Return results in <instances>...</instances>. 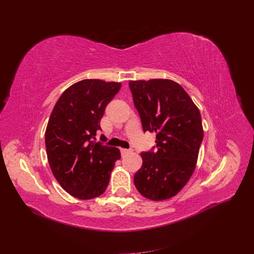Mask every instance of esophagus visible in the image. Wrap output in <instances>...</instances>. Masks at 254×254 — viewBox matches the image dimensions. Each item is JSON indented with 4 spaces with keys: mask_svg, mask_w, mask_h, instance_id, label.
Masks as SVG:
<instances>
[{
    "mask_svg": "<svg viewBox=\"0 0 254 254\" xmlns=\"http://www.w3.org/2000/svg\"><path fill=\"white\" fill-rule=\"evenodd\" d=\"M132 151V149H127V148H121V153L123 156L124 155H126V153H129V152H131Z\"/></svg>",
    "mask_w": 254,
    "mask_h": 254,
    "instance_id": "1",
    "label": "esophagus"
}]
</instances>
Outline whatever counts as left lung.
<instances>
[{
	"label": "left lung",
	"mask_w": 254,
	"mask_h": 254,
	"mask_svg": "<svg viewBox=\"0 0 254 254\" xmlns=\"http://www.w3.org/2000/svg\"><path fill=\"white\" fill-rule=\"evenodd\" d=\"M144 132H156V149L142 152L134 174L140 194L160 201L177 195L193 175L203 139L201 115L179 83L171 79L130 80ZM155 148V147H153Z\"/></svg>",
	"instance_id": "left-lung-1"
}]
</instances>
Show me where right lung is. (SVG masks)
<instances>
[{"label":"right lung","mask_w":254,"mask_h":254,"mask_svg":"<svg viewBox=\"0 0 254 254\" xmlns=\"http://www.w3.org/2000/svg\"><path fill=\"white\" fill-rule=\"evenodd\" d=\"M121 82L83 79L68 87L57 101L45 130L52 173L68 194L88 200L106 190L120 149L96 141L105 109ZM106 140L105 136H101Z\"/></svg>","instance_id":"obj_1"}]
</instances>
